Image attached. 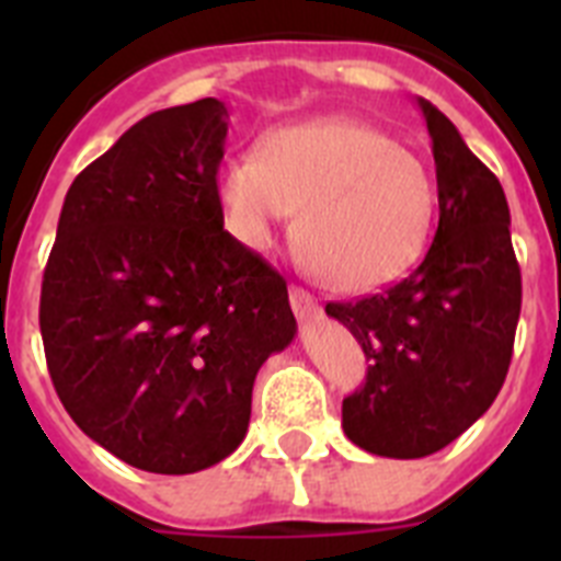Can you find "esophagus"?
I'll use <instances>...</instances> for the list:
<instances>
[{
  "label": "esophagus",
  "mask_w": 561,
  "mask_h": 561,
  "mask_svg": "<svg viewBox=\"0 0 561 561\" xmlns=\"http://www.w3.org/2000/svg\"><path fill=\"white\" fill-rule=\"evenodd\" d=\"M289 300H291V309H295V314L300 317V320H311V317L320 314V306H317L314 295H309V291L300 289V286H291Z\"/></svg>",
  "instance_id": "1"
}]
</instances>
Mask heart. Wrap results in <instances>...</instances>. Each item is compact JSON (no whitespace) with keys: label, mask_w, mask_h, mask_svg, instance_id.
Wrapping results in <instances>:
<instances>
[{"label":"heart","mask_w":561,"mask_h":561,"mask_svg":"<svg viewBox=\"0 0 561 561\" xmlns=\"http://www.w3.org/2000/svg\"><path fill=\"white\" fill-rule=\"evenodd\" d=\"M219 196L250 250L270 247L297 210L306 264L340 291L404 275L427 247L438 202L419 153L345 117L270 131L257 157L225 162Z\"/></svg>","instance_id":"b5f03b06"}]
</instances>
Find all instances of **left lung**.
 Instances as JSON below:
<instances>
[{
	"label": "left lung",
	"instance_id": "obj_1",
	"mask_svg": "<svg viewBox=\"0 0 561 561\" xmlns=\"http://www.w3.org/2000/svg\"><path fill=\"white\" fill-rule=\"evenodd\" d=\"M419 106L438 176L433 244L399 284L325 306L370 362L342 399V430L365 453L401 460L438 453L492 408L523 304L503 185L447 114L424 98Z\"/></svg>",
	"mask_w": 561,
	"mask_h": 561
}]
</instances>
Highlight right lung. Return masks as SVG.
I'll return each instance as SVG.
<instances>
[{
    "mask_svg": "<svg viewBox=\"0 0 561 561\" xmlns=\"http://www.w3.org/2000/svg\"><path fill=\"white\" fill-rule=\"evenodd\" d=\"M227 106L134 123L69 185L42 280L64 410L123 463L191 474L244 440L252 385L295 340L280 272L225 230Z\"/></svg>",
    "mask_w": 561,
    "mask_h": 561,
    "instance_id": "right-lung-1",
    "label": "right lung"
}]
</instances>
